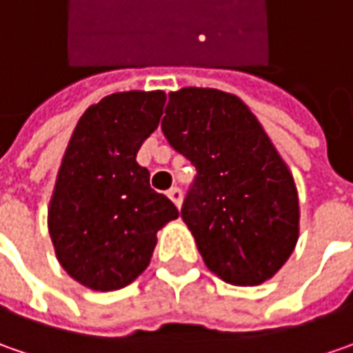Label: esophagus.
Listing matches in <instances>:
<instances>
[{
    "mask_svg": "<svg viewBox=\"0 0 353 353\" xmlns=\"http://www.w3.org/2000/svg\"><path fill=\"white\" fill-rule=\"evenodd\" d=\"M168 197H170V199H172V201H174V203H176L177 207L181 205V199H183V193H181V190H179V188H172V190H170V192H168Z\"/></svg>",
    "mask_w": 353,
    "mask_h": 353,
    "instance_id": "34e87169",
    "label": "esophagus"
}]
</instances>
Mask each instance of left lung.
Here are the masks:
<instances>
[{
  "label": "left lung",
  "mask_w": 353,
  "mask_h": 353,
  "mask_svg": "<svg viewBox=\"0 0 353 353\" xmlns=\"http://www.w3.org/2000/svg\"><path fill=\"white\" fill-rule=\"evenodd\" d=\"M161 132L197 170L181 205L209 270L254 286L299 241V195L286 163L235 94L188 86L170 92Z\"/></svg>",
  "instance_id": "left-lung-1"
}]
</instances>
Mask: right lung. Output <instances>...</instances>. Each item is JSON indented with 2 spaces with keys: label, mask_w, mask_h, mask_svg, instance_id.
Returning <instances> with one entry per match:
<instances>
[{
  "label": "right lung",
  "mask_w": 353,
  "mask_h": 353,
  "mask_svg": "<svg viewBox=\"0 0 353 353\" xmlns=\"http://www.w3.org/2000/svg\"><path fill=\"white\" fill-rule=\"evenodd\" d=\"M161 90L116 92L92 104L70 136L49 207L54 253L74 281L92 290H118L148 267L156 233L179 215L150 188L136 161L158 128Z\"/></svg>",
  "instance_id": "add662e5"
}]
</instances>
